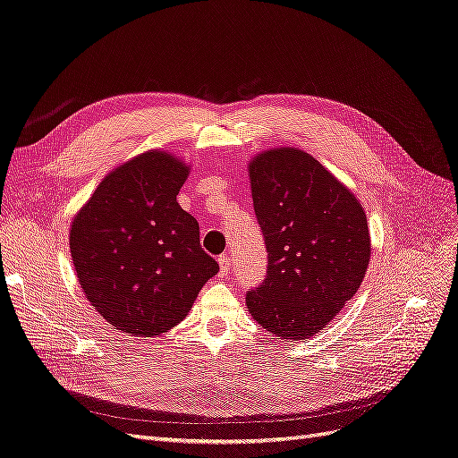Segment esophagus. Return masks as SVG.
Masks as SVG:
<instances>
[{
  "label": "esophagus",
  "mask_w": 458,
  "mask_h": 458,
  "mask_svg": "<svg viewBox=\"0 0 458 458\" xmlns=\"http://www.w3.org/2000/svg\"><path fill=\"white\" fill-rule=\"evenodd\" d=\"M218 267H221V275L223 276H226L228 273H230V269H232V260H230V256H221L218 258Z\"/></svg>",
  "instance_id": "34e87169"
}]
</instances>
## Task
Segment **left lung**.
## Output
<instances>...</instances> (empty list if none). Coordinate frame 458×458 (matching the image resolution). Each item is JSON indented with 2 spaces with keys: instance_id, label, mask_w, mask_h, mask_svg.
<instances>
[{
  "instance_id": "left-lung-1",
  "label": "left lung",
  "mask_w": 458,
  "mask_h": 458,
  "mask_svg": "<svg viewBox=\"0 0 458 458\" xmlns=\"http://www.w3.org/2000/svg\"><path fill=\"white\" fill-rule=\"evenodd\" d=\"M249 177L267 275L247 293V309L275 336L305 341L363 283L370 260L367 215L346 185L297 148L258 153Z\"/></svg>"
}]
</instances>
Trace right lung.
Masks as SVG:
<instances>
[{"instance_id": "1", "label": "right lung", "mask_w": 458, "mask_h": 458, "mask_svg": "<svg viewBox=\"0 0 458 458\" xmlns=\"http://www.w3.org/2000/svg\"><path fill=\"white\" fill-rule=\"evenodd\" d=\"M191 168L149 149L119 165L72 216V266L88 301L122 333L155 336L189 314L218 271L175 196Z\"/></svg>"}]
</instances>
